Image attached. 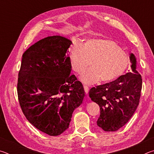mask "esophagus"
<instances>
[{
	"mask_svg": "<svg viewBox=\"0 0 154 154\" xmlns=\"http://www.w3.org/2000/svg\"><path fill=\"white\" fill-rule=\"evenodd\" d=\"M83 88H84V91L85 94H88V92H89V88H88V86H87V85H83Z\"/></svg>",
	"mask_w": 154,
	"mask_h": 154,
	"instance_id": "34e87169",
	"label": "esophagus"
}]
</instances>
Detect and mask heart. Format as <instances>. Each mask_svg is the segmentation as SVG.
Here are the masks:
<instances>
[{"mask_svg":"<svg viewBox=\"0 0 154 154\" xmlns=\"http://www.w3.org/2000/svg\"><path fill=\"white\" fill-rule=\"evenodd\" d=\"M72 70L81 74L90 65L81 79L93 84L100 79L106 82L120 77L128 66L129 56L118 43L108 38H90L82 45L76 43L70 53Z\"/></svg>","mask_w":154,"mask_h":154,"instance_id":"obj_1","label":"heart"}]
</instances>
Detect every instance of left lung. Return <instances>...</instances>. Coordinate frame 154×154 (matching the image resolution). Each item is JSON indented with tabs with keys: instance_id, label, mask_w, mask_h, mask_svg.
<instances>
[{
	"instance_id": "left-lung-1",
	"label": "left lung",
	"mask_w": 154,
	"mask_h": 154,
	"mask_svg": "<svg viewBox=\"0 0 154 154\" xmlns=\"http://www.w3.org/2000/svg\"><path fill=\"white\" fill-rule=\"evenodd\" d=\"M132 71L105 84L91 88V100L100 106L97 125L106 132L116 131L133 116L139 103L142 77L136 70L137 59L130 54Z\"/></svg>"
}]
</instances>
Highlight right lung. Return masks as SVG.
Wrapping results in <instances>:
<instances>
[{
    "label": "right lung",
    "instance_id": "add662e5",
    "mask_svg": "<svg viewBox=\"0 0 154 154\" xmlns=\"http://www.w3.org/2000/svg\"><path fill=\"white\" fill-rule=\"evenodd\" d=\"M71 44L63 36H48L22 55L17 81L21 109L31 124L50 136L69 128L72 113L85 96L82 83L70 75L67 50Z\"/></svg>",
    "mask_w": 154,
    "mask_h": 154
}]
</instances>
